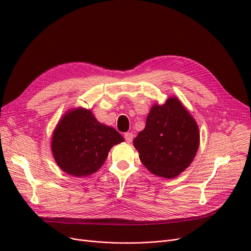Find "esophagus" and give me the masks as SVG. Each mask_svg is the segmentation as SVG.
Segmentation results:
<instances>
[{"label": "esophagus", "instance_id": "esophagus-1", "mask_svg": "<svg viewBox=\"0 0 251 251\" xmlns=\"http://www.w3.org/2000/svg\"><path fill=\"white\" fill-rule=\"evenodd\" d=\"M124 138H125V140L127 141V142H132V140H133V133L132 132H126L125 134H124Z\"/></svg>", "mask_w": 251, "mask_h": 251}]
</instances>
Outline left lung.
<instances>
[{
	"mask_svg": "<svg viewBox=\"0 0 251 251\" xmlns=\"http://www.w3.org/2000/svg\"><path fill=\"white\" fill-rule=\"evenodd\" d=\"M133 144L150 172L175 178L191 164L199 150V127L182 103L170 98L164 104L151 108L146 127Z\"/></svg>",
	"mask_w": 251,
	"mask_h": 251,
	"instance_id": "obj_1",
	"label": "left lung"
}]
</instances>
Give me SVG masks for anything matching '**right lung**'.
<instances>
[{
	"label": "right lung",
	"mask_w": 251,
	"mask_h": 251,
	"mask_svg": "<svg viewBox=\"0 0 251 251\" xmlns=\"http://www.w3.org/2000/svg\"><path fill=\"white\" fill-rule=\"evenodd\" d=\"M123 140L117 130L100 124L90 111L79 108L62 118L52 135L51 151L63 171L81 177L98 171L111 148Z\"/></svg>",
	"instance_id": "right-lung-1"
}]
</instances>
